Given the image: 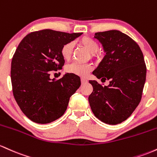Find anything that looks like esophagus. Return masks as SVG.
Wrapping results in <instances>:
<instances>
[{"label": "esophagus", "instance_id": "1", "mask_svg": "<svg viewBox=\"0 0 157 157\" xmlns=\"http://www.w3.org/2000/svg\"><path fill=\"white\" fill-rule=\"evenodd\" d=\"M81 81H82V84H85V83H87V79L84 78H82V79H81Z\"/></svg>", "mask_w": 157, "mask_h": 157}]
</instances>
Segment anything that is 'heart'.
Segmentation results:
<instances>
[{"mask_svg": "<svg viewBox=\"0 0 157 157\" xmlns=\"http://www.w3.org/2000/svg\"><path fill=\"white\" fill-rule=\"evenodd\" d=\"M80 42L90 52L92 56H94L95 52H97L98 50V44L97 42L90 37H83L80 40ZM73 47L74 44L73 41L67 42L62 46L61 49V54L64 59L69 60L71 58ZM93 65L90 63L80 64V63L74 62L66 67V71L69 73L78 75V76L85 77L93 70Z\"/></svg>", "mask_w": 157, "mask_h": 157, "instance_id": "heart-1", "label": "heart"}]
</instances>
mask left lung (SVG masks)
Here are the masks:
<instances>
[{
  "instance_id": "1",
  "label": "left lung",
  "mask_w": 157,
  "mask_h": 157,
  "mask_svg": "<svg viewBox=\"0 0 157 157\" xmlns=\"http://www.w3.org/2000/svg\"><path fill=\"white\" fill-rule=\"evenodd\" d=\"M105 55L93 74L110 81L101 86L90 80L93 90L88 101L97 119L108 124L125 121L138 106L146 79V65L139 45L119 30L95 33Z\"/></svg>"
}]
</instances>
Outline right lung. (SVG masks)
I'll use <instances>...</instances> for the list:
<instances>
[{
    "mask_svg": "<svg viewBox=\"0 0 157 157\" xmlns=\"http://www.w3.org/2000/svg\"><path fill=\"white\" fill-rule=\"evenodd\" d=\"M82 35L43 29L29 33L19 44L11 64L12 91L21 110L31 121L47 124L66 111L81 79L67 73L56 80L50 78V73L64 66L62 46Z\"/></svg>",
    "mask_w": 157,
    "mask_h": 157,
    "instance_id": "obj_1",
    "label": "right lung"
}]
</instances>
